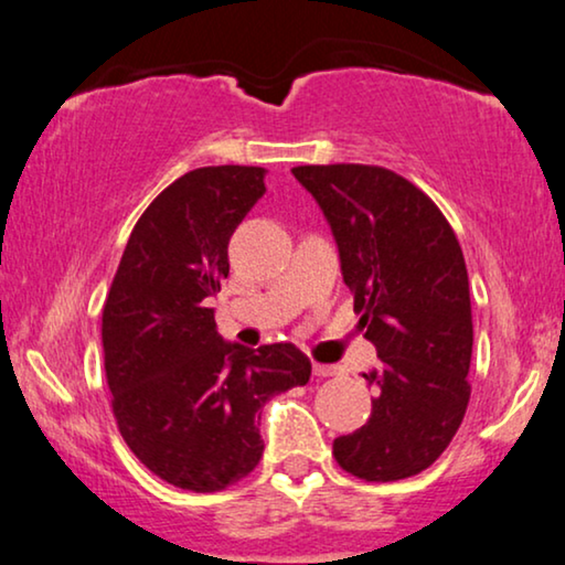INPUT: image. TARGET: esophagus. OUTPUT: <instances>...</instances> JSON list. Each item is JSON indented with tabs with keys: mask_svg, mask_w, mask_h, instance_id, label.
Instances as JSON below:
<instances>
[{
	"mask_svg": "<svg viewBox=\"0 0 565 565\" xmlns=\"http://www.w3.org/2000/svg\"><path fill=\"white\" fill-rule=\"evenodd\" d=\"M312 373H315V376H335L338 369H335V365H322V363H315V365H312Z\"/></svg>",
	"mask_w": 565,
	"mask_h": 565,
	"instance_id": "esophagus-1",
	"label": "esophagus"
}]
</instances>
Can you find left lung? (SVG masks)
Instances as JSON below:
<instances>
[{
  "mask_svg": "<svg viewBox=\"0 0 565 565\" xmlns=\"http://www.w3.org/2000/svg\"><path fill=\"white\" fill-rule=\"evenodd\" d=\"M335 237L376 369L371 417L332 443L340 468L365 481L425 471L463 423L473 322L463 250L430 196L379 166H297Z\"/></svg>",
  "mask_w": 565,
  "mask_h": 565,
  "instance_id": "obj_1",
  "label": "left lung"
}]
</instances>
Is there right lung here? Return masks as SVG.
I'll list each match as a JSON object with an SVG mask.
<instances>
[{
    "instance_id": "add662e5",
    "label": "right lung",
    "mask_w": 565,
    "mask_h": 565,
    "mask_svg": "<svg viewBox=\"0 0 565 565\" xmlns=\"http://www.w3.org/2000/svg\"><path fill=\"white\" fill-rule=\"evenodd\" d=\"M264 179L258 166H206L163 189L132 227L102 312L117 427L179 489L220 491L248 476L264 456L258 409L312 373L291 343H230L206 307Z\"/></svg>"
}]
</instances>
